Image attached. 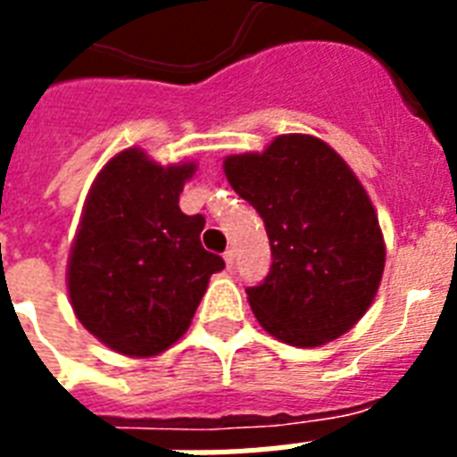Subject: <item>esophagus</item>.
Returning <instances> with one entry per match:
<instances>
[{"mask_svg": "<svg viewBox=\"0 0 457 457\" xmlns=\"http://www.w3.org/2000/svg\"><path fill=\"white\" fill-rule=\"evenodd\" d=\"M222 258H225V265H228V268H232V265H235V249L229 246V249L222 253Z\"/></svg>", "mask_w": 457, "mask_h": 457, "instance_id": "esophagus-1", "label": "esophagus"}]
</instances>
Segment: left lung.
Here are the masks:
<instances>
[{
	"instance_id": "1",
	"label": "left lung",
	"mask_w": 457,
	"mask_h": 457,
	"mask_svg": "<svg viewBox=\"0 0 457 457\" xmlns=\"http://www.w3.org/2000/svg\"><path fill=\"white\" fill-rule=\"evenodd\" d=\"M222 168L270 239V272L246 289L261 327L299 348L339 339L375 301L386 256L361 179L312 135H279L265 152L235 154Z\"/></svg>"
}]
</instances>
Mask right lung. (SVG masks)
Masks as SVG:
<instances>
[{"label":"right lung","instance_id":"add662e5","mask_svg":"<svg viewBox=\"0 0 457 457\" xmlns=\"http://www.w3.org/2000/svg\"><path fill=\"white\" fill-rule=\"evenodd\" d=\"M196 163L158 165L142 149L96 175L68 258V296L82 327L130 358L172 346L192 325L225 261L201 246L204 215L179 211Z\"/></svg>","mask_w":457,"mask_h":457}]
</instances>
